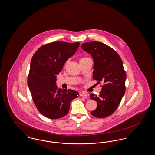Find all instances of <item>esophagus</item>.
I'll return each mask as SVG.
<instances>
[{
  "mask_svg": "<svg viewBox=\"0 0 155 155\" xmlns=\"http://www.w3.org/2000/svg\"><path fill=\"white\" fill-rule=\"evenodd\" d=\"M80 95L81 96V97H84V98H86L87 97V94H86V93H84V91H82V92H80Z\"/></svg>",
  "mask_w": 155,
  "mask_h": 155,
  "instance_id": "esophagus-1",
  "label": "esophagus"
}]
</instances>
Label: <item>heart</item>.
Masks as SVG:
<instances>
[{"instance_id":"1","label":"heart","mask_w":155,"mask_h":155,"mask_svg":"<svg viewBox=\"0 0 155 155\" xmlns=\"http://www.w3.org/2000/svg\"><path fill=\"white\" fill-rule=\"evenodd\" d=\"M83 58H81V59H83Z\"/></svg>"}]
</instances>
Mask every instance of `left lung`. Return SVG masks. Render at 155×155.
I'll return each mask as SVG.
<instances>
[{
	"label": "left lung",
	"instance_id": "left-lung-1",
	"mask_svg": "<svg viewBox=\"0 0 155 155\" xmlns=\"http://www.w3.org/2000/svg\"><path fill=\"white\" fill-rule=\"evenodd\" d=\"M81 48L93 58V79L103 83L98 96L90 95L97 103L91 114L99 118L107 117L115 111L125 94L126 73L122 59L113 48L102 42H85Z\"/></svg>",
	"mask_w": 155,
	"mask_h": 155
}]
</instances>
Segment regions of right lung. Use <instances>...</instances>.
Instances as JSON below:
<instances>
[{
	"instance_id": "right-lung-1",
	"label": "right lung",
	"mask_w": 155,
	"mask_h": 155,
	"mask_svg": "<svg viewBox=\"0 0 155 155\" xmlns=\"http://www.w3.org/2000/svg\"><path fill=\"white\" fill-rule=\"evenodd\" d=\"M79 46L78 42H50L38 48L32 58L28 87L38 111L49 119L65 117L69 111L71 101L79 95L75 90H62L56 86V75Z\"/></svg>"
}]
</instances>
